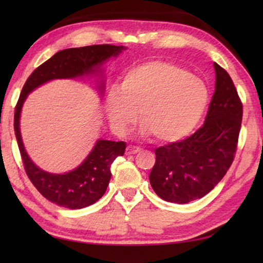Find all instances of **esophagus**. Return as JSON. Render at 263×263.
Instances as JSON below:
<instances>
[{
	"instance_id": "34e87169",
	"label": "esophagus",
	"mask_w": 263,
	"mask_h": 263,
	"mask_svg": "<svg viewBox=\"0 0 263 263\" xmlns=\"http://www.w3.org/2000/svg\"><path fill=\"white\" fill-rule=\"evenodd\" d=\"M140 152V148L137 147V146H133V145H128L126 147L125 153L127 155H131V154H136V153H139Z\"/></svg>"
}]
</instances>
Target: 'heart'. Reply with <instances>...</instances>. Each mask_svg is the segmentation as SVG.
Returning <instances> with one entry per match:
<instances>
[{"mask_svg": "<svg viewBox=\"0 0 263 263\" xmlns=\"http://www.w3.org/2000/svg\"><path fill=\"white\" fill-rule=\"evenodd\" d=\"M117 90L106 96L105 109L116 130L139 121L154 140L172 144L193 133L205 111L209 90L201 79L167 61L133 66L123 74Z\"/></svg>", "mask_w": 263, "mask_h": 263, "instance_id": "heart-1", "label": "heart"}]
</instances>
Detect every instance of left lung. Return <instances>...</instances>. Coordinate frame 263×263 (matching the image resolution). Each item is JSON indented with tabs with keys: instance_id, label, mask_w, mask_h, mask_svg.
I'll use <instances>...</instances> for the list:
<instances>
[{
	"instance_id": "obj_1",
	"label": "left lung",
	"mask_w": 263,
	"mask_h": 263,
	"mask_svg": "<svg viewBox=\"0 0 263 263\" xmlns=\"http://www.w3.org/2000/svg\"><path fill=\"white\" fill-rule=\"evenodd\" d=\"M216 89L203 125L185 139L155 149L149 182L159 197L185 204L215 188L232 164L242 119V103L232 79L213 64Z\"/></svg>"
}]
</instances>
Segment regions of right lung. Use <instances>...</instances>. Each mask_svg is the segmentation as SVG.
<instances>
[{"label": "right lung", "instance_id": "add662e5", "mask_svg": "<svg viewBox=\"0 0 263 263\" xmlns=\"http://www.w3.org/2000/svg\"><path fill=\"white\" fill-rule=\"evenodd\" d=\"M124 46L109 44L67 48L55 53L35 68L24 83L15 108L14 127L25 173L44 197L57 205L82 209L91 205L104 195L111 177V164L124 155V141L99 140L87 159L78 168L65 174H51L38 168L26 154L20 131L22 105L31 92L41 84L54 79H74L95 73L111 57H117ZM103 89V88H101Z\"/></svg>", "mask_w": 263, "mask_h": 263}]
</instances>
